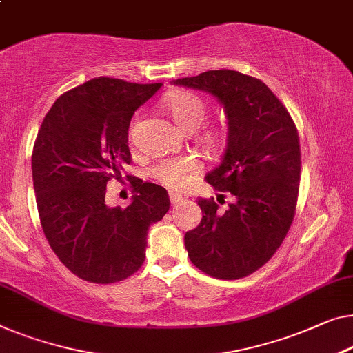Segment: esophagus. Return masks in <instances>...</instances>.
Listing matches in <instances>:
<instances>
[{"instance_id": "obj_1", "label": "esophagus", "mask_w": 353, "mask_h": 353, "mask_svg": "<svg viewBox=\"0 0 353 353\" xmlns=\"http://www.w3.org/2000/svg\"><path fill=\"white\" fill-rule=\"evenodd\" d=\"M170 201H171V204H179V203L183 201V196H182L181 193L171 192V193H170Z\"/></svg>"}]
</instances>
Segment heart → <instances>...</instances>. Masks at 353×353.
Here are the masks:
<instances>
[{
  "instance_id": "obj_1",
  "label": "heart",
  "mask_w": 353,
  "mask_h": 353,
  "mask_svg": "<svg viewBox=\"0 0 353 353\" xmlns=\"http://www.w3.org/2000/svg\"><path fill=\"white\" fill-rule=\"evenodd\" d=\"M166 109L170 110L171 117L181 126L183 131L196 130L203 120L206 119L208 106L198 94L190 92H176L166 99ZM227 139V128L223 125H214L203 130L198 136V143L204 149L210 152H217L223 147ZM199 171V165L194 159L185 157V159L166 160L152 168V174L160 181L163 185L170 188H181L185 185L192 174Z\"/></svg>"
}]
</instances>
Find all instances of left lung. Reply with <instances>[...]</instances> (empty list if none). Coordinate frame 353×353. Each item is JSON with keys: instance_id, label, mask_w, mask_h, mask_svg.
<instances>
[{"instance_id": "left-lung-1", "label": "left lung", "mask_w": 353, "mask_h": 353, "mask_svg": "<svg viewBox=\"0 0 353 353\" xmlns=\"http://www.w3.org/2000/svg\"><path fill=\"white\" fill-rule=\"evenodd\" d=\"M174 83L217 97L228 119L222 161L206 181L233 203L220 212L214 198H198L203 219L183 238L188 256L215 279L245 277L271 260L292 227L301 177L296 125L260 79L243 72L206 71Z\"/></svg>"}]
</instances>
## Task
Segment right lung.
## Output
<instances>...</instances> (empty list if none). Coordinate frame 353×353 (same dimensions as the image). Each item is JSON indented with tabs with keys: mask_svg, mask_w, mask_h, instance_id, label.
<instances>
[{
	"mask_svg": "<svg viewBox=\"0 0 353 353\" xmlns=\"http://www.w3.org/2000/svg\"><path fill=\"white\" fill-rule=\"evenodd\" d=\"M161 85L92 79L63 93L42 120L31 155L41 227L59 260L87 282L134 274L149 227L170 210L165 188L130 176V206L106 204L108 182H122L131 163V117Z\"/></svg>",
	"mask_w": 353,
	"mask_h": 353,
	"instance_id": "right-lung-1",
	"label": "right lung"
}]
</instances>
